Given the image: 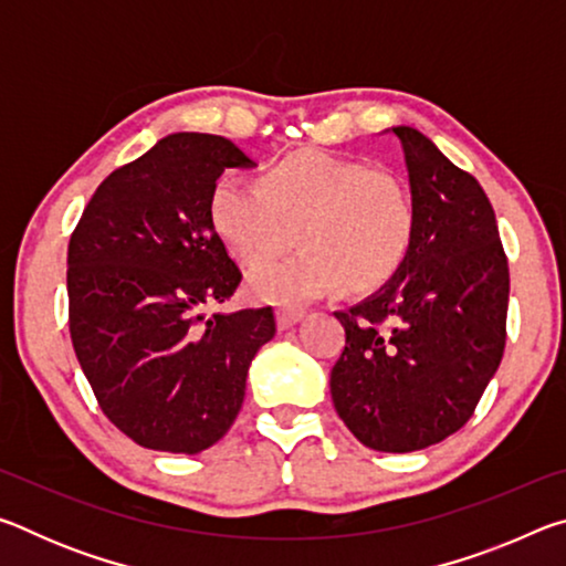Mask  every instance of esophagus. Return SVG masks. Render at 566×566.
<instances>
[{
  "mask_svg": "<svg viewBox=\"0 0 566 566\" xmlns=\"http://www.w3.org/2000/svg\"><path fill=\"white\" fill-rule=\"evenodd\" d=\"M274 317H276V327L290 329V327H294V324L304 317V312L302 310H292V306H282V310H276Z\"/></svg>",
  "mask_w": 566,
  "mask_h": 566,
  "instance_id": "1",
  "label": "esophagus"
}]
</instances>
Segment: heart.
<instances>
[{"instance_id":"obj_1","label":"heart","mask_w":566,"mask_h":566,"mask_svg":"<svg viewBox=\"0 0 566 566\" xmlns=\"http://www.w3.org/2000/svg\"><path fill=\"white\" fill-rule=\"evenodd\" d=\"M209 222L249 266L274 260L300 234V252L249 274L247 290L260 302L302 304L342 282L369 292L391 280L415 242L417 209L389 171L302 149L266 165L260 187L219 177Z\"/></svg>"}]
</instances>
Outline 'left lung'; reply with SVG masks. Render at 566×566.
Returning a JSON list of instances; mask_svg holds the SVG:
<instances>
[{
	"mask_svg": "<svg viewBox=\"0 0 566 566\" xmlns=\"http://www.w3.org/2000/svg\"><path fill=\"white\" fill-rule=\"evenodd\" d=\"M405 151L417 232L397 274L349 310L329 377L349 432L407 454L467 424L506 339L510 266L479 181L415 127H389Z\"/></svg>",
	"mask_w": 566,
	"mask_h": 566,
	"instance_id": "left-lung-1",
	"label": "left lung"
}]
</instances>
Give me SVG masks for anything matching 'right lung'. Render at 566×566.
<instances>
[{
	"instance_id": "obj_1",
	"label": "right lung",
	"mask_w": 566,
	"mask_h": 566,
	"mask_svg": "<svg viewBox=\"0 0 566 566\" xmlns=\"http://www.w3.org/2000/svg\"><path fill=\"white\" fill-rule=\"evenodd\" d=\"M219 134L175 132L102 181L70 239V332L104 415L139 447L199 454L242 409L274 337L272 306L214 312L242 272L209 222L224 169L252 167Z\"/></svg>"
}]
</instances>
